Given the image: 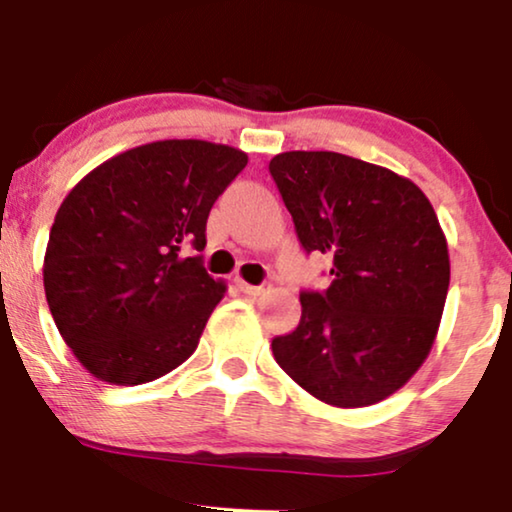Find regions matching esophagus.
Wrapping results in <instances>:
<instances>
[{
    "label": "esophagus",
    "instance_id": "esophagus-1",
    "mask_svg": "<svg viewBox=\"0 0 512 512\" xmlns=\"http://www.w3.org/2000/svg\"><path fill=\"white\" fill-rule=\"evenodd\" d=\"M238 289L243 291V293H248V296H264V293L272 291V286H269V284H260V286H255V284H248V281L238 279Z\"/></svg>",
    "mask_w": 512,
    "mask_h": 512
}]
</instances>
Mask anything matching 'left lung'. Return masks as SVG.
I'll return each mask as SVG.
<instances>
[{"label": "left lung", "instance_id": "1", "mask_svg": "<svg viewBox=\"0 0 512 512\" xmlns=\"http://www.w3.org/2000/svg\"><path fill=\"white\" fill-rule=\"evenodd\" d=\"M269 173L305 252L332 257V284L301 293V322L272 339L276 363L332 407L397 392L436 339L450 257L414 182L334 151H286Z\"/></svg>", "mask_w": 512, "mask_h": 512}]
</instances>
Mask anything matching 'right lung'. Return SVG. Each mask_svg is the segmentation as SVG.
<instances>
[{
  "mask_svg": "<svg viewBox=\"0 0 512 512\" xmlns=\"http://www.w3.org/2000/svg\"><path fill=\"white\" fill-rule=\"evenodd\" d=\"M245 166L233 146L166 139L113 156L69 192L50 228L43 284L88 373L142 385L195 354L226 284L182 248L204 250L209 211Z\"/></svg>",
  "mask_w": 512,
  "mask_h": 512,
  "instance_id": "obj_1",
  "label": "right lung"
}]
</instances>
